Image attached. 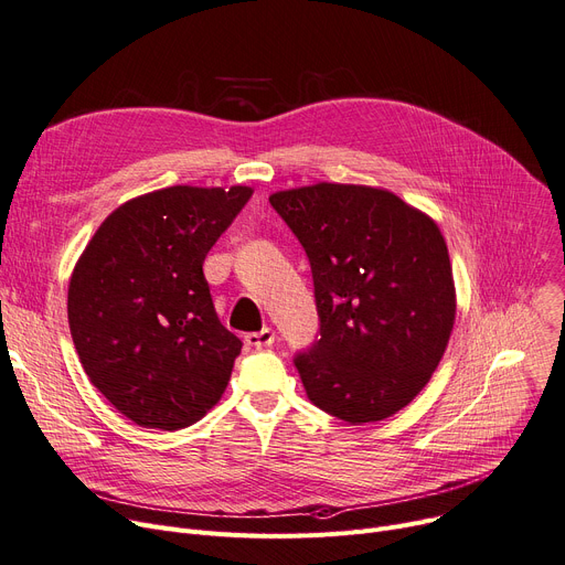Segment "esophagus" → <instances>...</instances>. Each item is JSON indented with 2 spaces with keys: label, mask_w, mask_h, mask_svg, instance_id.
<instances>
[{
  "label": "esophagus",
  "mask_w": 565,
  "mask_h": 565,
  "mask_svg": "<svg viewBox=\"0 0 565 565\" xmlns=\"http://www.w3.org/2000/svg\"><path fill=\"white\" fill-rule=\"evenodd\" d=\"M245 343L252 350H265L275 343V330L273 328H263L260 332H252L245 337Z\"/></svg>",
  "instance_id": "esophagus-1"
}]
</instances>
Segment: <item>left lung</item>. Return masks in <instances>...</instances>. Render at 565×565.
<instances>
[{"instance_id":"8db88e82","label":"left lung","mask_w":565,"mask_h":565,"mask_svg":"<svg viewBox=\"0 0 565 565\" xmlns=\"http://www.w3.org/2000/svg\"><path fill=\"white\" fill-rule=\"evenodd\" d=\"M270 203L311 265L320 337L292 360L309 401L354 426L392 417L426 387L454 330L437 224L366 185L318 183Z\"/></svg>"}]
</instances>
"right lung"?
<instances>
[{
  "instance_id": "right-lung-1",
  "label": "right lung",
  "mask_w": 565,
  "mask_h": 565,
  "mask_svg": "<svg viewBox=\"0 0 565 565\" xmlns=\"http://www.w3.org/2000/svg\"><path fill=\"white\" fill-rule=\"evenodd\" d=\"M252 188L173 185L100 224L68 286V324L94 387L130 422L178 430L224 394L243 341L217 318L203 260Z\"/></svg>"
}]
</instances>
